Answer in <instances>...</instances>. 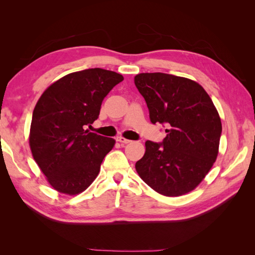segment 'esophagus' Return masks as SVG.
Returning a JSON list of instances; mask_svg holds the SVG:
<instances>
[{"label": "esophagus", "instance_id": "34e87169", "mask_svg": "<svg viewBox=\"0 0 255 255\" xmlns=\"http://www.w3.org/2000/svg\"><path fill=\"white\" fill-rule=\"evenodd\" d=\"M117 140H118L119 142H121L122 144H127V143H129V142H130V140L127 139V138H125V137H118Z\"/></svg>", "mask_w": 255, "mask_h": 255}]
</instances>
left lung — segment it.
Instances as JSON below:
<instances>
[{
    "instance_id": "left-lung-1",
    "label": "left lung",
    "mask_w": 255,
    "mask_h": 255,
    "mask_svg": "<svg viewBox=\"0 0 255 255\" xmlns=\"http://www.w3.org/2000/svg\"><path fill=\"white\" fill-rule=\"evenodd\" d=\"M152 123H166L161 143L145 141L135 168L158 194L180 197L203 181L217 159L222 130L211 97L197 82L166 73H140L134 79Z\"/></svg>"
}]
</instances>
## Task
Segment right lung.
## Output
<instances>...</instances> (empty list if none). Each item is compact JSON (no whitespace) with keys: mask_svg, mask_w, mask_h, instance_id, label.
<instances>
[{"mask_svg":"<svg viewBox=\"0 0 255 255\" xmlns=\"http://www.w3.org/2000/svg\"><path fill=\"white\" fill-rule=\"evenodd\" d=\"M122 81L117 72L87 69L54 82L38 100L29 148L48 183L58 192L79 195L98 176L116 140L91 133L86 127L98 119L104 98Z\"/></svg>","mask_w":255,"mask_h":255,"instance_id":"add662e5","label":"right lung"}]
</instances>
